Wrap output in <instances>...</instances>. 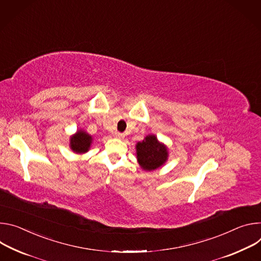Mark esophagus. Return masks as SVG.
Segmentation results:
<instances>
[{
	"instance_id": "1",
	"label": "esophagus",
	"mask_w": 261,
	"mask_h": 261,
	"mask_svg": "<svg viewBox=\"0 0 261 261\" xmlns=\"http://www.w3.org/2000/svg\"><path fill=\"white\" fill-rule=\"evenodd\" d=\"M114 137L117 138V139H123L124 138V134H122L120 132H115L114 133Z\"/></svg>"
}]
</instances>
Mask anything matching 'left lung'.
<instances>
[{"label": "left lung", "instance_id": "1", "mask_svg": "<svg viewBox=\"0 0 261 261\" xmlns=\"http://www.w3.org/2000/svg\"><path fill=\"white\" fill-rule=\"evenodd\" d=\"M138 162L144 170H154L161 167L168 158L166 147L153 135L147 136L137 144Z\"/></svg>", "mask_w": 261, "mask_h": 261}]
</instances>
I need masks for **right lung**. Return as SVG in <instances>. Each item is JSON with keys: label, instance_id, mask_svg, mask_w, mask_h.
I'll use <instances>...</instances> for the list:
<instances>
[{"label": "right lung", "instance_id": "1", "mask_svg": "<svg viewBox=\"0 0 261 261\" xmlns=\"http://www.w3.org/2000/svg\"><path fill=\"white\" fill-rule=\"evenodd\" d=\"M91 141H92L91 136L86 134L85 132L80 130L70 140L71 149L76 153H83V152L88 151Z\"/></svg>", "mask_w": 261, "mask_h": 261}]
</instances>
